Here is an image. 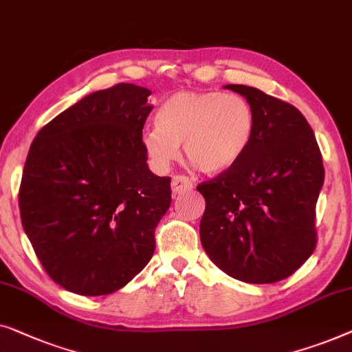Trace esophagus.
Returning <instances> with one entry per match:
<instances>
[{"instance_id":"1","label":"esophagus","mask_w":352,"mask_h":352,"mask_svg":"<svg viewBox=\"0 0 352 352\" xmlns=\"http://www.w3.org/2000/svg\"><path fill=\"white\" fill-rule=\"evenodd\" d=\"M192 190V182L185 175H175L172 178V192L174 195H183Z\"/></svg>"}]
</instances>
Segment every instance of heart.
<instances>
[{
	"mask_svg": "<svg viewBox=\"0 0 352 352\" xmlns=\"http://www.w3.org/2000/svg\"><path fill=\"white\" fill-rule=\"evenodd\" d=\"M155 124L142 133V145L156 167L167 169L183 145L188 161L197 170L220 174L250 146L255 113L237 94L182 91L162 102Z\"/></svg>",
	"mask_w": 352,
	"mask_h": 352,
	"instance_id": "heart-1",
	"label": "heart"
}]
</instances>
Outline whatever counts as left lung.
<instances>
[{"mask_svg":"<svg viewBox=\"0 0 352 352\" xmlns=\"http://www.w3.org/2000/svg\"><path fill=\"white\" fill-rule=\"evenodd\" d=\"M225 87L254 108L255 132L234 166L197 185L206 199L201 244L228 276L273 284L294 274L316 249L322 155L294 105L250 86Z\"/></svg>","mask_w":352,"mask_h":352,"instance_id":"left-lung-1","label":"left lung"}]
</instances>
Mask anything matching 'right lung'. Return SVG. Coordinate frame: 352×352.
Returning a JSON list of instances; mask_svg holds the SVG:
<instances>
[{
  "label": "right lung",
  "mask_w": 352,
  "mask_h": 352,
  "mask_svg": "<svg viewBox=\"0 0 352 352\" xmlns=\"http://www.w3.org/2000/svg\"><path fill=\"white\" fill-rule=\"evenodd\" d=\"M151 91L116 84L92 92L36 133L19 209L49 277L68 292L108 295L151 260L172 201L170 177L148 169L142 131Z\"/></svg>",
  "instance_id": "1"
}]
</instances>
